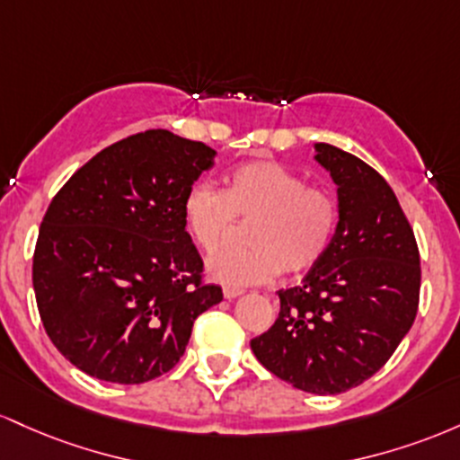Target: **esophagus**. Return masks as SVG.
<instances>
[{
  "label": "esophagus",
  "mask_w": 460,
  "mask_h": 460,
  "mask_svg": "<svg viewBox=\"0 0 460 460\" xmlns=\"http://www.w3.org/2000/svg\"><path fill=\"white\" fill-rule=\"evenodd\" d=\"M243 288H236V287H226L224 288V297L226 299H234V297H239V296H243Z\"/></svg>",
  "instance_id": "1"
}]
</instances>
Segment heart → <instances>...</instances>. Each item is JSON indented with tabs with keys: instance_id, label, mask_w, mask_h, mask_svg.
<instances>
[{
	"instance_id": "heart-1",
	"label": "heart",
	"mask_w": 460,
	"mask_h": 460,
	"mask_svg": "<svg viewBox=\"0 0 460 460\" xmlns=\"http://www.w3.org/2000/svg\"><path fill=\"white\" fill-rule=\"evenodd\" d=\"M247 224L243 250H221L208 271L230 287L261 285L278 273L299 276L323 261L339 228V202L332 190L306 184L302 175L276 161L239 164L224 189L195 184L182 199V224L193 243L213 252Z\"/></svg>"
}]
</instances>
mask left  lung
<instances>
[{"mask_svg":"<svg viewBox=\"0 0 460 460\" xmlns=\"http://www.w3.org/2000/svg\"><path fill=\"white\" fill-rule=\"evenodd\" d=\"M337 184L332 247L299 287L280 288L276 323L252 339L262 367L296 389L337 395L371 378L415 322L421 267L394 189L367 163L314 143Z\"/></svg>","mask_w":460,"mask_h":460,"instance_id":"8db88e82","label":"left lung"}]
</instances>
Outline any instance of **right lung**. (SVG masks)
Returning <instances> with one entry per match:
<instances>
[{
	"mask_svg": "<svg viewBox=\"0 0 460 460\" xmlns=\"http://www.w3.org/2000/svg\"><path fill=\"white\" fill-rule=\"evenodd\" d=\"M215 149L169 130L112 143L66 180L36 241L32 282L58 352L93 378L167 374L193 322L224 299L182 224V199Z\"/></svg>",
	"mask_w": 460,
	"mask_h": 460,
	"instance_id": "obj_1",
	"label": "right lung"
}]
</instances>
